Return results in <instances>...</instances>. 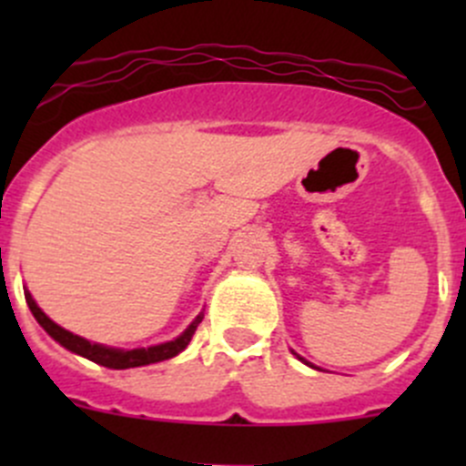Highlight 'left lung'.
I'll return each mask as SVG.
<instances>
[{"instance_id":"left-lung-1","label":"left lung","mask_w":466,"mask_h":466,"mask_svg":"<svg viewBox=\"0 0 466 466\" xmlns=\"http://www.w3.org/2000/svg\"><path fill=\"white\" fill-rule=\"evenodd\" d=\"M293 354H295V351H293ZM295 356H298V359H299V360H302V363H304V365H309V368H313V365H311V363H309V360H307V359H302V356H299V354H295Z\"/></svg>"}]
</instances>
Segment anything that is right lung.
I'll return each instance as SVG.
<instances>
[{
  "instance_id": "1",
  "label": "right lung",
  "mask_w": 466,
  "mask_h": 466,
  "mask_svg": "<svg viewBox=\"0 0 466 466\" xmlns=\"http://www.w3.org/2000/svg\"><path fill=\"white\" fill-rule=\"evenodd\" d=\"M25 298H26V304H29L33 318H35L37 324H40V327L45 329V331L49 333L56 342H60V345H63L65 350L72 351V354L83 356V359H87V360H92V363H98V365H103V368H110V370L142 368V365L159 363V360L173 359V356H177L180 351L187 350V345L191 342L196 329H198V324L203 322V316H205V313L200 311L198 316L194 318V322H191L189 327L180 333V336L173 338V340H168V342H159V345H150V347H137V350H116V347L101 345V342H89V340H86V338L76 336V333L67 331V329H63L60 324H56L45 311H42L40 307H37V302L33 299V295L29 293V290H25Z\"/></svg>"
}]
</instances>
